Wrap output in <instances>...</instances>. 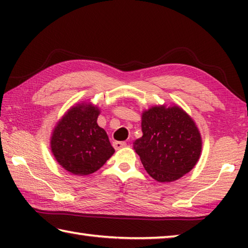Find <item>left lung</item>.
<instances>
[{
	"mask_svg": "<svg viewBox=\"0 0 248 248\" xmlns=\"http://www.w3.org/2000/svg\"><path fill=\"white\" fill-rule=\"evenodd\" d=\"M100 110L82 103L70 108L58 121L50 140L57 162L70 173H95L115 153L106 131L97 124Z\"/></svg>",
	"mask_w": 248,
	"mask_h": 248,
	"instance_id": "left-lung-1",
	"label": "left lung"
}]
</instances>
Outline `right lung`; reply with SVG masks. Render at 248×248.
<instances>
[{"instance_id":"right-lung-1","label":"right lung","mask_w":248,"mask_h":248,"mask_svg":"<svg viewBox=\"0 0 248 248\" xmlns=\"http://www.w3.org/2000/svg\"><path fill=\"white\" fill-rule=\"evenodd\" d=\"M142 136L133 142L145 170L159 183L190 171L200 157L202 141L198 128L178 106H154L142 114Z\"/></svg>"}]
</instances>
